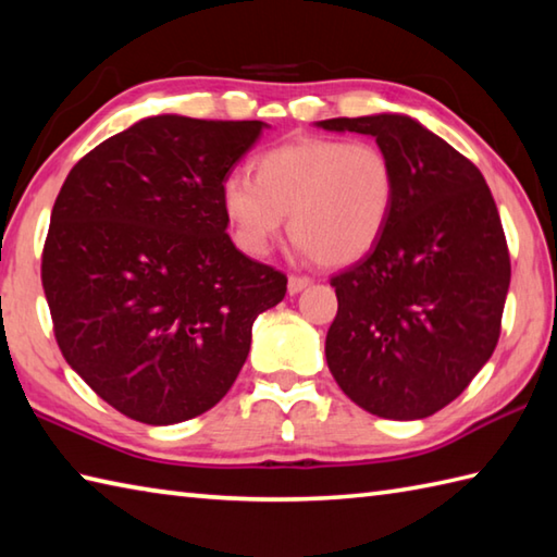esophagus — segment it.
I'll return each mask as SVG.
<instances>
[{
  "label": "esophagus",
  "mask_w": 557,
  "mask_h": 557,
  "mask_svg": "<svg viewBox=\"0 0 557 557\" xmlns=\"http://www.w3.org/2000/svg\"><path fill=\"white\" fill-rule=\"evenodd\" d=\"M309 285H311V280H309V277L289 275V280H287V289H289V294H299L301 289H307Z\"/></svg>",
  "instance_id": "esophagus-1"
}]
</instances>
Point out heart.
<instances>
[{
	"label": "heart",
	"instance_id": "1",
	"mask_svg": "<svg viewBox=\"0 0 557 557\" xmlns=\"http://www.w3.org/2000/svg\"><path fill=\"white\" fill-rule=\"evenodd\" d=\"M396 190L394 161L372 141L299 137L263 151L256 178L228 173L222 210L250 256H265L289 216L294 244L315 263L341 268L379 244Z\"/></svg>",
	"mask_w": 557,
	"mask_h": 557
}]
</instances>
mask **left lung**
Returning <instances> with one entry per match:
<instances>
[{
	"label": "left lung",
	"instance_id": "1",
	"mask_svg": "<svg viewBox=\"0 0 557 557\" xmlns=\"http://www.w3.org/2000/svg\"><path fill=\"white\" fill-rule=\"evenodd\" d=\"M319 127L372 135L398 181L384 236L331 277L329 369L372 416L430 418L463 394L499 337L511 265L493 193L475 163L408 115Z\"/></svg>",
	"mask_w": 557,
	"mask_h": 557
}]
</instances>
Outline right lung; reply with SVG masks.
I'll return each mask as SVG.
<instances>
[{
  "label": "right lung",
  "instance_id": "right-lung-1",
  "mask_svg": "<svg viewBox=\"0 0 557 557\" xmlns=\"http://www.w3.org/2000/svg\"><path fill=\"white\" fill-rule=\"evenodd\" d=\"M260 120L145 117L76 161L54 200L42 289L67 364L108 406L176 424L216 406L287 277L226 234L222 183Z\"/></svg>",
  "mask_w": 557,
  "mask_h": 557
}]
</instances>
